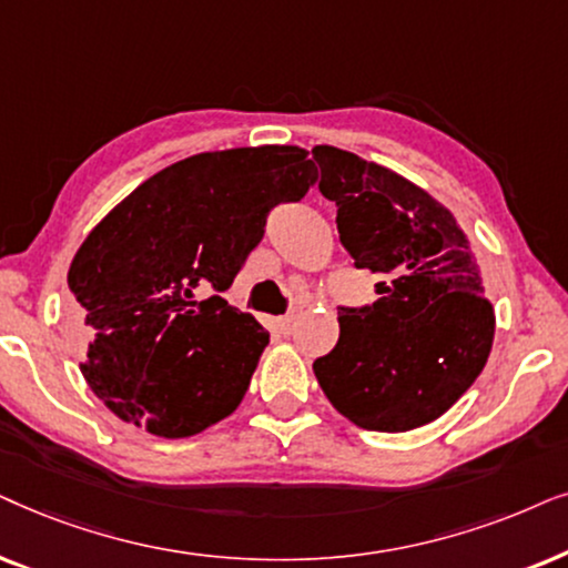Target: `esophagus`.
<instances>
[{
	"instance_id": "1",
	"label": "esophagus",
	"mask_w": 568,
	"mask_h": 568,
	"mask_svg": "<svg viewBox=\"0 0 568 568\" xmlns=\"http://www.w3.org/2000/svg\"><path fill=\"white\" fill-rule=\"evenodd\" d=\"M298 316H301V308H298V306H291L288 312H285L283 316H277V320H275V329H277L283 337H288L291 332H293V327H296Z\"/></svg>"
}]
</instances>
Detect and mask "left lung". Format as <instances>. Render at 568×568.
Here are the masks:
<instances>
[{"label":"left lung","instance_id":"left-lung-1","mask_svg":"<svg viewBox=\"0 0 568 568\" xmlns=\"http://www.w3.org/2000/svg\"><path fill=\"white\" fill-rule=\"evenodd\" d=\"M320 189L337 207L355 267L379 298L339 306V339L314 361L324 395L355 426L399 434L447 413L486 366L494 306L452 213L384 165L316 145Z\"/></svg>","mask_w":568,"mask_h":568}]
</instances>
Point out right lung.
<instances>
[{
    "label": "right lung",
    "mask_w": 568,
    "mask_h": 568,
    "mask_svg": "<svg viewBox=\"0 0 568 568\" xmlns=\"http://www.w3.org/2000/svg\"><path fill=\"white\" fill-rule=\"evenodd\" d=\"M316 181L304 148L200 153L140 184L74 254L70 291L90 389L163 438L205 430L244 399L270 332L231 306L267 215Z\"/></svg>",
    "instance_id": "1"
}]
</instances>
